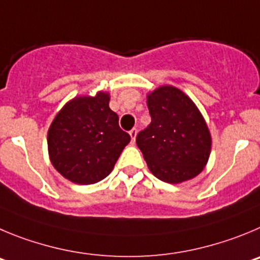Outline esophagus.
<instances>
[{"label": "esophagus", "mask_w": 260, "mask_h": 260, "mask_svg": "<svg viewBox=\"0 0 260 260\" xmlns=\"http://www.w3.org/2000/svg\"><path fill=\"white\" fill-rule=\"evenodd\" d=\"M129 135H131V139H132V144H135L136 141V136H137V129L133 128V129L129 131Z\"/></svg>", "instance_id": "esophagus-1"}]
</instances>
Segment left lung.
<instances>
[{
    "label": "left lung",
    "instance_id": "left-lung-1",
    "mask_svg": "<svg viewBox=\"0 0 260 260\" xmlns=\"http://www.w3.org/2000/svg\"><path fill=\"white\" fill-rule=\"evenodd\" d=\"M146 102L151 123L136 142L151 174L168 184L200 175L211 153V135L196 104L172 85L154 89Z\"/></svg>",
    "mask_w": 260,
    "mask_h": 260
}]
</instances>
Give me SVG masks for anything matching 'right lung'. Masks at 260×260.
Listing matches in <instances>:
<instances>
[{"mask_svg": "<svg viewBox=\"0 0 260 260\" xmlns=\"http://www.w3.org/2000/svg\"><path fill=\"white\" fill-rule=\"evenodd\" d=\"M110 94L72 98L58 111L48 131L51 165L64 179L89 185L113 171L131 136L119 127V116L109 107Z\"/></svg>", "mask_w": 260, "mask_h": 260, "instance_id": "obj_1", "label": "right lung"}]
</instances>
